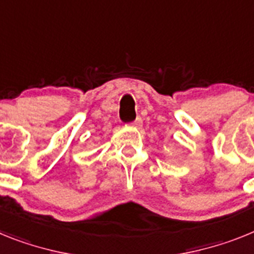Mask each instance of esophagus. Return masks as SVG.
Returning <instances> with one entry per match:
<instances>
[{
  "mask_svg": "<svg viewBox=\"0 0 254 254\" xmlns=\"http://www.w3.org/2000/svg\"><path fill=\"white\" fill-rule=\"evenodd\" d=\"M130 124L133 125L134 127H142V124H143V121H142V118H140V116H136V119L134 121H131V123H130Z\"/></svg>",
  "mask_w": 254,
  "mask_h": 254,
  "instance_id": "obj_1",
  "label": "esophagus"
}]
</instances>
